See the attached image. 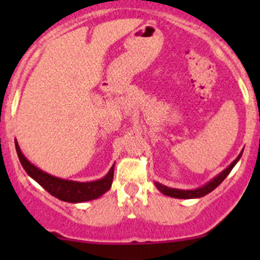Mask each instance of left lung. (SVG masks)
<instances>
[{"mask_svg":"<svg viewBox=\"0 0 260 260\" xmlns=\"http://www.w3.org/2000/svg\"><path fill=\"white\" fill-rule=\"evenodd\" d=\"M242 154H243V151L240 152L239 156H238L237 158H235L234 161H233L232 164H230L229 166H228L226 169L224 170V171L220 172L217 176H215L214 179L209 181V182L205 183V185L201 186V187L193 188V190H180V188H172V187H169V186H165V185H162V183L157 182V181L154 182V185H156V187L158 188V190L161 191L164 195L171 196V198H175V199H198V198H203V196L208 195L209 192H211L212 190H215V188H216L217 186H219L220 183H221L222 181L225 180V177H226L228 175L230 174V171L233 170V167H234L235 165H237V162L240 159Z\"/></svg>","mask_w":260,"mask_h":260,"instance_id":"8db88e82","label":"left lung"}]
</instances>
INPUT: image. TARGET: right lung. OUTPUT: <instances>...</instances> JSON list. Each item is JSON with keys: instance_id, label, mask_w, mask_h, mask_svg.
Segmentation results:
<instances>
[{"instance_id": "1", "label": "right lung", "mask_w": 260, "mask_h": 260, "mask_svg": "<svg viewBox=\"0 0 260 260\" xmlns=\"http://www.w3.org/2000/svg\"><path fill=\"white\" fill-rule=\"evenodd\" d=\"M17 156L22 165L26 174L36 181L39 185L43 186L49 193L57 198L59 200L65 203H85V201L94 200V199L101 198L103 193H106L112 187V181H113L114 174V164L108 171V174L101 180L89 181V182H79V181H72L55 177L52 175L44 172L43 170L38 169L35 165L31 164L18 147L17 141L15 140Z\"/></svg>"}]
</instances>
